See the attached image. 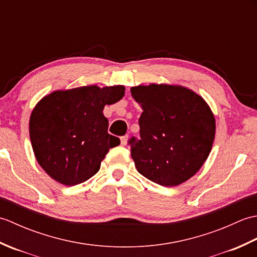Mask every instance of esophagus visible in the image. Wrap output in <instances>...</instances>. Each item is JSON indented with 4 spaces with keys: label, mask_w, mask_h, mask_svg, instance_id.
Masks as SVG:
<instances>
[{
    "label": "esophagus",
    "mask_w": 257,
    "mask_h": 257,
    "mask_svg": "<svg viewBox=\"0 0 257 257\" xmlns=\"http://www.w3.org/2000/svg\"><path fill=\"white\" fill-rule=\"evenodd\" d=\"M127 141H128V135H125V136H123V137L120 138V143H121V146L127 145Z\"/></svg>",
    "instance_id": "1"
}]
</instances>
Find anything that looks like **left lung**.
I'll list each match as a JSON object with an SVG mask.
<instances>
[{
    "label": "left lung",
    "mask_w": 257,
    "mask_h": 257,
    "mask_svg": "<svg viewBox=\"0 0 257 257\" xmlns=\"http://www.w3.org/2000/svg\"><path fill=\"white\" fill-rule=\"evenodd\" d=\"M130 91L144 109L140 139L129 141L138 172L163 187L192 178L215 138V117L207 102L181 85H139Z\"/></svg>",
    "instance_id": "left-lung-1"
}]
</instances>
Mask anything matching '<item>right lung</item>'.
Listing matches in <instances>:
<instances>
[{
  "mask_svg": "<svg viewBox=\"0 0 257 257\" xmlns=\"http://www.w3.org/2000/svg\"><path fill=\"white\" fill-rule=\"evenodd\" d=\"M123 95L122 85H89L43 97L30 117L32 148L43 170L67 187L95 176L109 149L120 144L108 134L102 110Z\"/></svg>",
  "mask_w": 257,
  "mask_h": 257,
  "instance_id": "right-lung-1",
  "label": "right lung"
}]
</instances>
